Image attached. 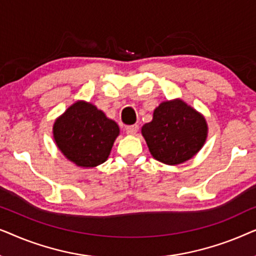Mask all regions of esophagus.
Wrapping results in <instances>:
<instances>
[{
  "label": "esophagus",
  "instance_id": "34e87169",
  "mask_svg": "<svg viewBox=\"0 0 256 256\" xmlns=\"http://www.w3.org/2000/svg\"><path fill=\"white\" fill-rule=\"evenodd\" d=\"M126 132H127L128 135H135L136 132L138 130V124H132V126H127V127L124 128Z\"/></svg>",
  "mask_w": 256,
  "mask_h": 256
}]
</instances>
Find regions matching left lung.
Returning <instances> with one entry per match:
<instances>
[{"instance_id":"1","label":"left lung","mask_w":256,"mask_h":256,"mask_svg":"<svg viewBox=\"0 0 256 256\" xmlns=\"http://www.w3.org/2000/svg\"><path fill=\"white\" fill-rule=\"evenodd\" d=\"M152 157L169 166L192 158L208 138V124L200 113L183 100L164 101L154 110L152 121L142 127Z\"/></svg>"}]
</instances>
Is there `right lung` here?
Masks as SVG:
<instances>
[{"label":"right lung","mask_w":256,"mask_h":256,"mask_svg":"<svg viewBox=\"0 0 256 256\" xmlns=\"http://www.w3.org/2000/svg\"><path fill=\"white\" fill-rule=\"evenodd\" d=\"M118 134L116 122L86 101H76L70 106L54 124V138L59 150L82 168L106 162Z\"/></svg>","instance_id":"1"}]
</instances>
